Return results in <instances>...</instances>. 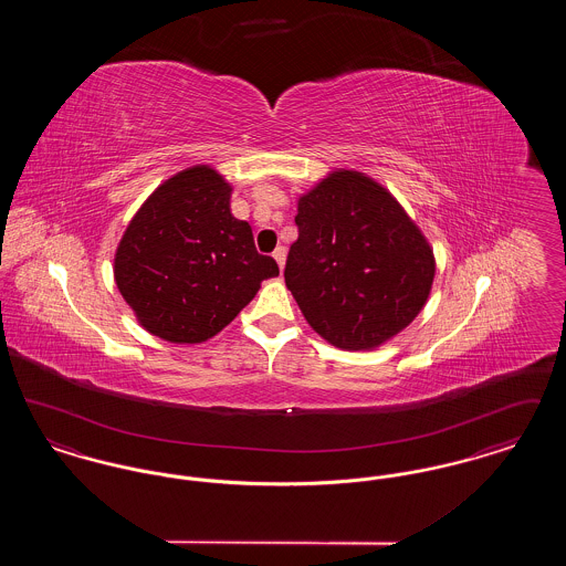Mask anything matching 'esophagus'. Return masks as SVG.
Returning <instances> with one entry per match:
<instances>
[{"mask_svg":"<svg viewBox=\"0 0 566 566\" xmlns=\"http://www.w3.org/2000/svg\"><path fill=\"white\" fill-rule=\"evenodd\" d=\"M273 259H275L277 268L284 270V263H286V248H284V245H277V248L273 250Z\"/></svg>","mask_w":566,"mask_h":566,"instance_id":"obj_1","label":"esophagus"}]
</instances>
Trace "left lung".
<instances>
[{
  "label": "left lung",
  "instance_id": "obj_1",
  "mask_svg": "<svg viewBox=\"0 0 566 566\" xmlns=\"http://www.w3.org/2000/svg\"><path fill=\"white\" fill-rule=\"evenodd\" d=\"M284 280L305 321L342 350H371L424 307L434 277L427 238L399 201L350 169L298 199Z\"/></svg>",
  "mask_w": 566,
  "mask_h": 566
}]
</instances>
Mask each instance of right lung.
<instances>
[{
  "label": "right lung",
  "mask_w": 566,
  "mask_h": 566,
  "mask_svg": "<svg viewBox=\"0 0 566 566\" xmlns=\"http://www.w3.org/2000/svg\"><path fill=\"white\" fill-rule=\"evenodd\" d=\"M231 185L208 165L165 180L129 222L114 280L139 324L171 344H201L254 298L277 263L231 214Z\"/></svg>",
  "instance_id": "right-lung-1"
}]
</instances>
